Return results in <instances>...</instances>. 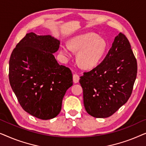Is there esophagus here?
Instances as JSON below:
<instances>
[{
  "mask_svg": "<svg viewBox=\"0 0 146 146\" xmlns=\"http://www.w3.org/2000/svg\"><path fill=\"white\" fill-rule=\"evenodd\" d=\"M79 80H80V76L76 74H74L73 75V82L74 83L76 84L79 82Z\"/></svg>",
  "mask_w": 146,
  "mask_h": 146,
  "instance_id": "obj_1",
  "label": "esophagus"
}]
</instances>
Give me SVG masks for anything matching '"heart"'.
<instances>
[{"label":"heart","mask_w":146,"mask_h":146,"mask_svg":"<svg viewBox=\"0 0 146 146\" xmlns=\"http://www.w3.org/2000/svg\"><path fill=\"white\" fill-rule=\"evenodd\" d=\"M107 42L104 38L95 33H89L73 37L68 46H62L61 53L68 58L72 50L78 51L77 60L84 68H92L100 62L106 50Z\"/></svg>","instance_id":"obj_1"}]
</instances>
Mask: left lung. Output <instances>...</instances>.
Masks as SVG:
<instances>
[{
  "label": "left lung",
  "mask_w": 146,
  "mask_h": 146,
  "mask_svg": "<svg viewBox=\"0 0 146 146\" xmlns=\"http://www.w3.org/2000/svg\"><path fill=\"white\" fill-rule=\"evenodd\" d=\"M137 61L122 33L115 37L104 60L80 76L84 104L97 118L111 116L128 100L137 76Z\"/></svg>",
  "instance_id": "1"
}]
</instances>
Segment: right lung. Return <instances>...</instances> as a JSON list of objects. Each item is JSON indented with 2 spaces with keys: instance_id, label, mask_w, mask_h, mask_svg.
Returning a JSON list of instances; mask_svg holds the SVG:
<instances>
[{
  "instance_id": "obj_1",
  "label": "right lung",
  "mask_w": 146,
  "mask_h": 146,
  "mask_svg": "<svg viewBox=\"0 0 146 146\" xmlns=\"http://www.w3.org/2000/svg\"><path fill=\"white\" fill-rule=\"evenodd\" d=\"M60 41L50 35H26L9 60V81L25 111L37 118L50 119L62 108L66 92L73 84L70 68L60 65L54 53Z\"/></svg>"
}]
</instances>
